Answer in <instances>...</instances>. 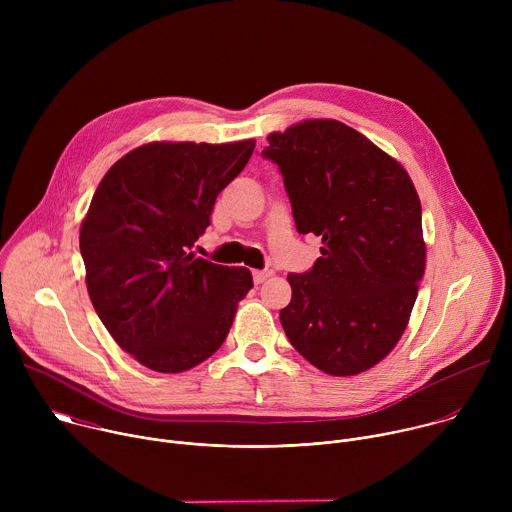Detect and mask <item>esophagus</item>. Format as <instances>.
Returning <instances> with one entry per match:
<instances>
[{"mask_svg": "<svg viewBox=\"0 0 512 512\" xmlns=\"http://www.w3.org/2000/svg\"><path fill=\"white\" fill-rule=\"evenodd\" d=\"M273 275V271H253V281L259 285V283H263L267 277H271Z\"/></svg>", "mask_w": 512, "mask_h": 512, "instance_id": "esophagus-1", "label": "esophagus"}]
</instances>
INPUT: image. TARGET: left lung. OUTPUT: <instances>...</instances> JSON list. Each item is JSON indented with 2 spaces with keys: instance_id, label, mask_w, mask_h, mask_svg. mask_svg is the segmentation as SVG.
Instances as JSON below:
<instances>
[{
  "instance_id": "1",
  "label": "left lung",
  "mask_w": 512,
  "mask_h": 512,
  "mask_svg": "<svg viewBox=\"0 0 512 512\" xmlns=\"http://www.w3.org/2000/svg\"><path fill=\"white\" fill-rule=\"evenodd\" d=\"M267 141L298 231L324 245L308 273L287 275L281 326L326 375L369 371L403 336L425 271L417 190L395 158L336 119H306Z\"/></svg>"
}]
</instances>
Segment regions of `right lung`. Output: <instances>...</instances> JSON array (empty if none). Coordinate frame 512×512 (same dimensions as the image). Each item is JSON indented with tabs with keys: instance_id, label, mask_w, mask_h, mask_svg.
I'll return each mask as SVG.
<instances>
[{
	"instance_id": "1",
	"label": "right lung",
	"mask_w": 512,
	"mask_h": 512,
	"mask_svg": "<svg viewBox=\"0 0 512 512\" xmlns=\"http://www.w3.org/2000/svg\"><path fill=\"white\" fill-rule=\"evenodd\" d=\"M255 139L150 141L117 160L81 223L89 298L113 340L156 373H184L225 342L253 287L247 267L190 251L216 196L235 180Z\"/></svg>"
}]
</instances>
